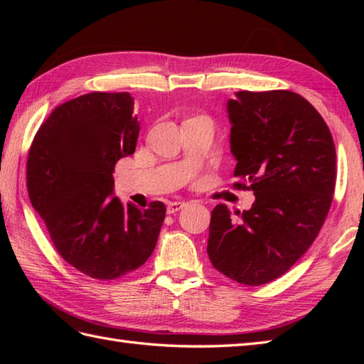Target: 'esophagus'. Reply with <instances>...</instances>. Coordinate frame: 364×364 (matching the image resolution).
<instances>
[{"instance_id":"esophagus-1","label":"esophagus","mask_w":364,"mask_h":364,"mask_svg":"<svg viewBox=\"0 0 364 364\" xmlns=\"http://www.w3.org/2000/svg\"><path fill=\"white\" fill-rule=\"evenodd\" d=\"M184 205H186L184 202H170V203L167 205V213H168V214H175V213L180 211Z\"/></svg>"}]
</instances>
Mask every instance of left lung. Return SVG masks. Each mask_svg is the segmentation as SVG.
Listing matches in <instances>:
<instances>
[{
    "mask_svg": "<svg viewBox=\"0 0 364 364\" xmlns=\"http://www.w3.org/2000/svg\"><path fill=\"white\" fill-rule=\"evenodd\" d=\"M236 189L249 211L213 210L208 257L237 283L266 284L296 264L318 237L333 202L336 150L316 107L291 90H241L228 100Z\"/></svg>",
    "mask_w": 364,
    "mask_h": 364,
    "instance_id": "1",
    "label": "left lung"
}]
</instances>
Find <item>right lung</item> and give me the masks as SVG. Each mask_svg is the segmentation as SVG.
I'll return each mask as SVG.
<instances>
[{
  "instance_id": "obj_1",
  "label": "right lung",
  "mask_w": 364,
  "mask_h": 364,
  "mask_svg": "<svg viewBox=\"0 0 364 364\" xmlns=\"http://www.w3.org/2000/svg\"><path fill=\"white\" fill-rule=\"evenodd\" d=\"M128 92H90L54 107L26 162L31 205L58 253L95 280H115L150 258L166 205L146 210L114 196V167L136 150L139 122Z\"/></svg>"
}]
</instances>
